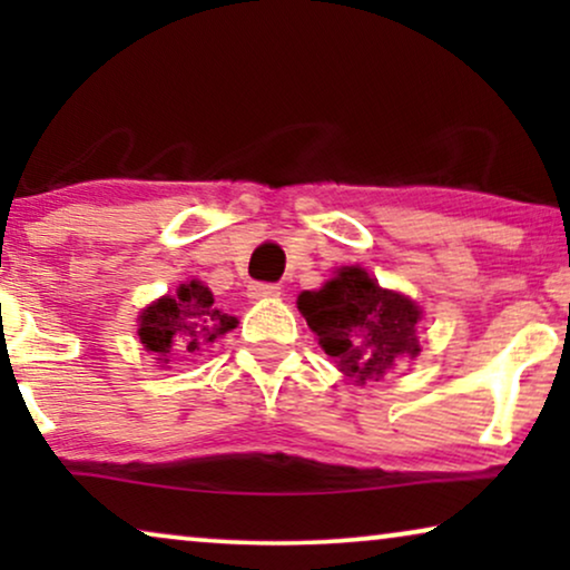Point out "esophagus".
Instances as JSON below:
<instances>
[{"mask_svg": "<svg viewBox=\"0 0 570 570\" xmlns=\"http://www.w3.org/2000/svg\"><path fill=\"white\" fill-rule=\"evenodd\" d=\"M279 285L275 283H252L248 285V298L262 301V298H277Z\"/></svg>", "mask_w": 570, "mask_h": 570, "instance_id": "obj_1", "label": "esophagus"}]
</instances>
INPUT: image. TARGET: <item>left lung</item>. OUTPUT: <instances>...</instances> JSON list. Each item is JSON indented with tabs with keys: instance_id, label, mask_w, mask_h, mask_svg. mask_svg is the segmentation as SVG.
I'll use <instances>...</instances> for the list:
<instances>
[{
	"instance_id": "1",
	"label": "left lung",
	"mask_w": 570,
	"mask_h": 570,
	"mask_svg": "<svg viewBox=\"0 0 570 570\" xmlns=\"http://www.w3.org/2000/svg\"><path fill=\"white\" fill-rule=\"evenodd\" d=\"M298 308L340 371L365 384L384 379L400 357L420 353V308L381 291L361 267H342L322 291L298 295Z\"/></svg>"
}]
</instances>
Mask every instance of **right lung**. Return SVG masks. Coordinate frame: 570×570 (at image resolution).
<instances>
[{
	"instance_id": "1",
	"label": "right lung",
	"mask_w": 570,
	"mask_h": 570,
	"mask_svg": "<svg viewBox=\"0 0 570 570\" xmlns=\"http://www.w3.org/2000/svg\"><path fill=\"white\" fill-rule=\"evenodd\" d=\"M236 316L215 306L213 293L197 279L181 285L176 295H163L139 316V340L158 361L178 353H199L220 334L236 330Z\"/></svg>"
}]
</instances>
